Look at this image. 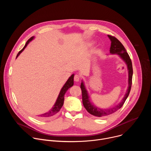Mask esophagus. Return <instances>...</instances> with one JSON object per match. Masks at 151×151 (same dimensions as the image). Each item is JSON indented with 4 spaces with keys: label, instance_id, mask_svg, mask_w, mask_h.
<instances>
[{
    "label": "esophagus",
    "instance_id": "34e87169",
    "mask_svg": "<svg viewBox=\"0 0 151 151\" xmlns=\"http://www.w3.org/2000/svg\"><path fill=\"white\" fill-rule=\"evenodd\" d=\"M80 80V76L78 75H75L74 76V81L75 82H79Z\"/></svg>",
    "mask_w": 151,
    "mask_h": 151
}]
</instances>
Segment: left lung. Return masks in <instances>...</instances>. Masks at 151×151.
<instances>
[{
  "mask_svg": "<svg viewBox=\"0 0 151 151\" xmlns=\"http://www.w3.org/2000/svg\"><path fill=\"white\" fill-rule=\"evenodd\" d=\"M107 36H108L109 38L111 41L110 53L112 54H118L124 61V62L127 64V69L128 70V87L124 98L119 104H118L116 106H115L114 107H111V108L103 109L99 108L98 107L94 106L90 102L88 92L87 90H86L83 82L82 81L81 84V88L82 90L83 105L88 113L97 117H106L107 116H109L115 113L118 110H119L123 106L129 94H130L131 87H132V77H133V71L132 62L130 58V56H129L124 47L118 39H117L115 37L111 35H107Z\"/></svg>",
  "mask_w": 151,
  "mask_h": 151,
  "instance_id": "left-lung-1",
  "label": "left lung"
}]
</instances>
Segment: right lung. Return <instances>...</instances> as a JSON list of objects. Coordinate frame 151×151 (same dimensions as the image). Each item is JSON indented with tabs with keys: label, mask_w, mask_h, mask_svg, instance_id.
<instances>
[{
	"label": "right lung",
	"mask_w": 151,
	"mask_h": 151,
	"mask_svg": "<svg viewBox=\"0 0 151 151\" xmlns=\"http://www.w3.org/2000/svg\"><path fill=\"white\" fill-rule=\"evenodd\" d=\"M33 38H34V36H32L27 41L26 45H24V47H23V48L22 50H21L20 51H19V52L18 53L16 58H17L18 57V55L24 51L25 48L29 44V43L31 40H32L33 39ZM73 78H74V75L73 74V75H72L69 77V78L68 79L67 82L65 83V84L64 85V86L63 87V88H61V91H60V92L59 93V95H58V98H57V99L56 100V102L54 104L52 108L50 111H48V112H46L45 114H43L38 115V117L40 119H45L50 118L53 116L54 115H56L60 111V110L61 109V108L63 105V103H64V94H65V93H66L68 90L69 88H70L71 87H72V86L73 85V83H74L73 82Z\"/></svg>",
	"instance_id": "1"
}]
</instances>
